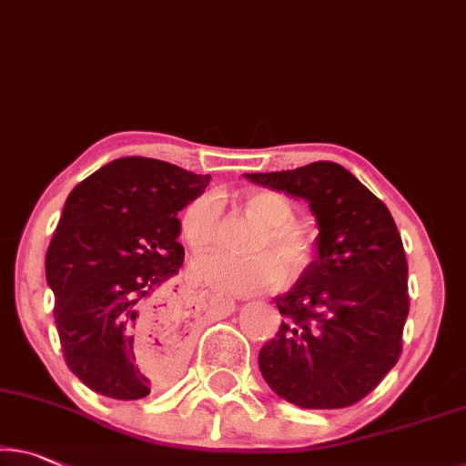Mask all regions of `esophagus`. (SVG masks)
<instances>
[{
	"mask_svg": "<svg viewBox=\"0 0 466 466\" xmlns=\"http://www.w3.org/2000/svg\"><path fill=\"white\" fill-rule=\"evenodd\" d=\"M217 302H220V305H225V307H227V309H228V311H231V309H233V307H235V305H233V302H231V300H225V299H217Z\"/></svg>",
	"mask_w": 466,
	"mask_h": 466,
	"instance_id": "1",
	"label": "esophagus"
}]
</instances>
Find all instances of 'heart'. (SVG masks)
<instances>
[{
	"label": "heart",
	"instance_id": "heart-1",
	"mask_svg": "<svg viewBox=\"0 0 466 466\" xmlns=\"http://www.w3.org/2000/svg\"><path fill=\"white\" fill-rule=\"evenodd\" d=\"M244 210L258 222L260 231L252 239V256L212 252L193 262V275L206 286L225 294H256L273 289L283 279V265L300 271L309 265L313 244L309 233L294 222V206L286 195L275 191H254L244 199ZM220 201L214 193H201L188 201L178 218L180 239L193 249L204 252L218 238Z\"/></svg>",
	"mask_w": 466,
	"mask_h": 466
}]
</instances>
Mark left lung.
Returning a JSON list of instances; mask_svg holds the SVG:
<instances>
[{
  "mask_svg": "<svg viewBox=\"0 0 466 466\" xmlns=\"http://www.w3.org/2000/svg\"><path fill=\"white\" fill-rule=\"evenodd\" d=\"M246 178L309 201L319 227L315 260L286 294L275 296L283 321L258 353L262 379L294 406H353L401 355L410 299L395 220L334 161Z\"/></svg>",
  "mask_w": 466,
  "mask_h": 466,
  "instance_id": "1",
  "label": "left lung"
}]
</instances>
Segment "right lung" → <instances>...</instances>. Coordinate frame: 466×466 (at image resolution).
<instances>
[{
  "mask_svg": "<svg viewBox=\"0 0 466 466\" xmlns=\"http://www.w3.org/2000/svg\"><path fill=\"white\" fill-rule=\"evenodd\" d=\"M210 178L167 161L121 157L66 198L46 279L66 366L96 393L143 400L177 372L185 336L167 279L185 260L178 212ZM149 338L162 350L140 360L136 347Z\"/></svg>",
  "mask_w": 466,
  "mask_h": 466,
  "instance_id": "1",
  "label": "right lung"
}]
</instances>
